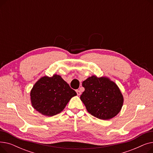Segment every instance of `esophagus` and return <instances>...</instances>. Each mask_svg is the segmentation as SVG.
Wrapping results in <instances>:
<instances>
[{"instance_id": "esophagus-1", "label": "esophagus", "mask_w": 153, "mask_h": 153, "mask_svg": "<svg viewBox=\"0 0 153 153\" xmlns=\"http://www.w3.org/2000/svg\"><path fill=\"white\" fill-rule=\"evenodd\" d=\"M76 92H77V95H80L81 94V91H80V90H76Z\"/></svg>"}]
</instances>
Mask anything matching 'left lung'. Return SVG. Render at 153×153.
<instances>
[{
    "instance_id": "obj_1",
    "label": "left lung",
    "mask_w": 153,
    "mask_h": 153,
    "mask_svg": "<svg viewBox=\"0 0 153 153\" xmlns=\"http://www.w3.org/2000/svg\"><path fill=\"white\" fill-rule=\"evenodd\" d=\"M82 86L85 91L80 99L94 117L110 120L121 110L123 96L118 85L108 77L94 75L84 81Z\"/></svg>"
}]
</instances>
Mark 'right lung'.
<instances>
[{"mask_svg": "<svg viewBox=\"0 0 153 153\" xmlns=\"http://www.w3.org/2000/svg\"><path fill=\"white\" fill-rule=\"evenodd\" d=\"M77 95L58 74L45 76L34 84L30 92L31 105L41 114L53 117L64 109L72 97Z\"/></svg>", "mask_w": 153, "mask_h": 153, "instance_id": "obj_1", "label": "right lung"}]
</instances>
